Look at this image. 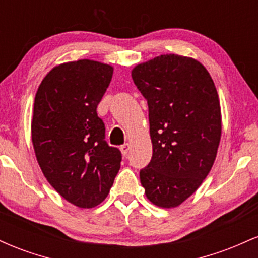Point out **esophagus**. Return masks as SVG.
Masks as SVG:
<instances>
[{
	"label": "esophagus",
	"instance_id": "esophagus-1",
	"mask_svg": "<svg viewBox=\"0 0 258 258\" xmlns=\"http://www.w3.org/2000/svg\"><path fill=\"white\" fill-rule=\"evenodd\" d=\"M130 148H131V147H130L128 143H125V144H123V146L120 147V150H121V153H122L123 156L127 155V153H128Z\"/></svg>",
	"mask_w": 258,
	"mask_h": 258
}]
</instances>
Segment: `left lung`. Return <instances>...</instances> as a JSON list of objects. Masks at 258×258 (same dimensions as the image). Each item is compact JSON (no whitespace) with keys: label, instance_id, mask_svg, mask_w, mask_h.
<instances>
[{"label":"left lung","instance_id":"1","mask_svg":"<svg viewBox=\"0 0 258 258\" xmlns=\"http://www.w3.org/2000/svg\"><path fill=\"white\" fill-rule=\"evenodd\" d=\"M132 79L148 102L153 143L141 183L154 205L179 206L201 185L217 155L222 119L214 80L197 59L178 54L136 65Z\"/></svg>","mask_w":258,"mask_h":258}]
</instances>
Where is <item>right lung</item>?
Segmentation results:
<instances>
[{
  "label": "right lung",
  "instance_id": "obj_1",
  "mask_svg": "<svg viewBox=\"0 0 258 258\" xmlns=\"http://www.w3.org/2000/svg\"><path fill=\"white\" fill-rule=\"evenodd\" d=\"M114 68L90 59L59 64L35 96L31 139L42 173L65 200L81 209L108 197L121 153L105 142L97 106Z\"/></svg>",
  "mask_w": 258,
  "mask_h": 258
}]
</instances>
